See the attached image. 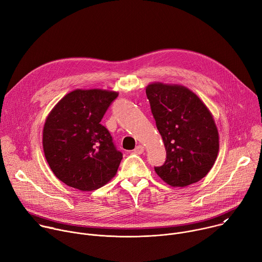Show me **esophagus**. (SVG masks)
<instances>
[{
  "label": "esophagus",
  "instance_id": "obj_1",
  "mask_svg": "<svg viewBox=\"0 0 262 262\" xmlns=\"http://www.w3.org/2000/svg\"><path fill=\"white\" fill-rule=\"evenodd\" d=\"M134 152H135L136 155H142V154L144 152V147H143L142 145H138V146L135 148Z\"/></svg>",
  "mask_w": 262,
  "mask_h": 262
}]
</instances>
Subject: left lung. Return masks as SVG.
Listing matches in <instances>:
<instances>
[{
  "label": "left lung",
  "mask_w": 262,
  "mask_h": 262,
  "mask_svg": "<svg viewBox=\"0 0 262 262\" xmlns=\"http://www.w3.org/2000/svg\"><path fill=\"white\" fill-rule=\"evenodd\" d=\"M146 95L162 136L167 160L157 174L174 188L201 180L219 152V132L212 114L192 90L181 85L150 83Z\"/></svg>",
  "instance_id": "1"
}]
</instances>
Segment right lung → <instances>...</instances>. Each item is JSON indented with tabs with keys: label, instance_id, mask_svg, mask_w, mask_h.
<instances>
[{
	"label": "right lung",
	"instance_id": "1",
	"mask_svg": "<svg viewBox=\"0 0 262 262\" xmlns=\"http://www.w3.org/2000/svg\"><path fill=\"white\" fill-rule=\"evenodd\" d=\"M117 96L116 91L76 89L48 115L42 132L45 156L56 177L68 186L90 192L116 175L122 154L100 121Z\"/></svg>",
	"mask_w": 262,
	"mask_h": 262
}]
</instances>
